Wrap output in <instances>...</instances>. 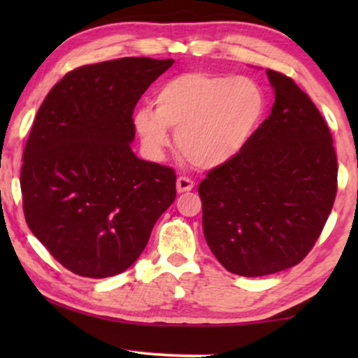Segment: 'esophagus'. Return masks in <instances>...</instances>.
Listing matches in <instances>:
<instances>
[{
	"label": "esophagus",
	"instance_id": "34e87169",
	"mask_svg": "<svg viewBox=\"0 0 358 358\" xmlns=\"http://www.w3.org/2000/svg\"><path fill=\"white\" fill-rule=\"evenodd\" d=\"M176 189H178L179 194L189 192V190L194 189V180L185 178V176H180V178H178V182H176Z\"/></svg>",
	"mask_w": 358,
	"mask_h": 358
}]
</instances>
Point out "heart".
I'll return each mask as SVG.
<instances>
[{
    "label": "heart",
    "instance_id": "1",
    "mask_svg": "<svg viewBox=\"0 0 358 358\" xmlns=\"http://www.w3.org/2000/svg\"><path fill=\"white\" fill-rule=\"evenodd\" d=\"M266 110V92L256 81L190 71L166 81L156 92V107L136 109L134 125L151 155L168 148L173 129L180 153L197 168L212 169L246 148Z\"/></svg>",
    "mask_w": 358,
    "mask_h": 358
}]
</instances>
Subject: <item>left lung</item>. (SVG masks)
Wrapping results in <instances>:
<instances>
[{"mask_svg": "<svg viewBox=\"0 0 358 358\" xmlns=\"http://www.w3.org/2000/svg\"><path fill=\"white\" fill-rule=\"evenodd\" d=\"M275 102L246 148L199 185L208 248L231 273L296 266L324 228L337 192L327 124L292 78L267 70Z\"/></svg>", "mask_w": 358, "mask_h": 358, "instance_id": "left-lung-1", "label": "left lung"}]
</instances>
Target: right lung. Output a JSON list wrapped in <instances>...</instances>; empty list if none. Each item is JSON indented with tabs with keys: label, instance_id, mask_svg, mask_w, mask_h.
<instances>
[{
	"label": "right lung",
	"instance_id": "add662e5",
	"mask_svg": "<svg viewBox=\"0 0 358 358\" xmlns=\"http://www.w3.org/2000/svg\"><path fill=\"white\" fill-rule=\"evenodd\" d=\"M173 58L76 68L48 92L22 156L26 222L73 273L112 277L134 264L176 199L174 169L140 159L134 109Z\"/></svg>",
	"mask_w": 358,
	"mask_h": 358
}]
</instances>
